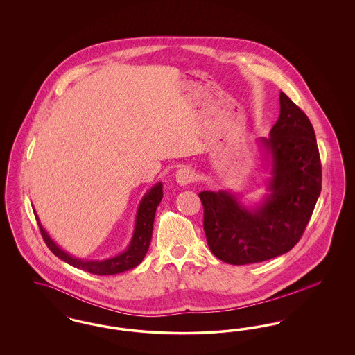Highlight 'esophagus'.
Listing matches in <instances>:
<instances>
[{
	"mask_svg": "<svg viewBox=\"0 0 355 355\" xmlns=\"http://www.w3.org/2000/svg\"><path fill=\"white\" fill-rule=\"evenodd\" d=\"M175 180L181 186L189 185L194 181V171L189 168H182L175 173Z\"/></svg>",
	"mask_w": 355,
	"mask_h": 355,
	"instance_id": "1",
	"label": "esophagus"
}]
</instances>
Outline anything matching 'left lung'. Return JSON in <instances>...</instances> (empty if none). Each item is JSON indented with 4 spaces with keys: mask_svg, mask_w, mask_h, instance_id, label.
Listing matches in <instances>:
<instances>
[{
    "mask_svg": "<svg viewBox=\"0 0 355 355\" xmlns=\"http://www.w3.org/2000/svg\"><path fill=\"white\" fill-rule=\"evenodd\" d=\"M279 105L269 138H259L271 155L270 194L265 201L248 209L226 190L198 194L207 245L230 265L262 262L290 252L321 194V158L313 125L284 92Z\"/></svg>",
    "mask_w": 355,
    "mask_h": 355,
    "instance_id": "1",
    "label": "left lung"
}]
</instances>
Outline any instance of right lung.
I'll use <instances>...</instances> for the list:
<instances>
[{
    "label": "right lung",
    "instance_id": "1",
    "mask_svg": "<svg viewBox=\"0 0 355 355\" xmlns=\"http://www.w3.org/2000/svg\"><path fill=\"white\" fill-rule=\"evenodd\" d=\"M162 196H164V193H162L161 182L153 186L152 189L144 196V198L141 200L139 206H138V210H137L135 233L132 236L130 245L128 246V249L123 253L119 254L113 258L103 259V261H87V259L84 261L80 258H74L70 254L64 252L45 232V229L40 223L37 214H34V216L38 220L41 236L44 238L46 246L51 249V253L54 254L55 257H58L60 259H62L64 262H67L77 269H81V270L87 271V272L96 274V275H113V274L130 270L142 262L144 257L148 253V249H149V245L152 241L154 216H155L157 206L162 200Z\"/></svg>",
    "mask_w": 355,
    "mask_h": 355
}]
</instances>
